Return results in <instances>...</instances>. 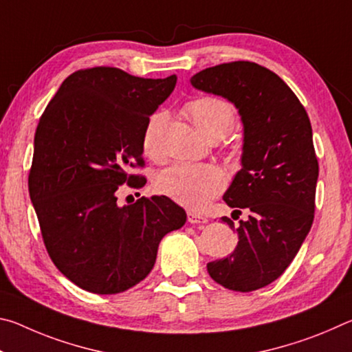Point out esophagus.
<instances>
[{
  "mask_svg": "<svg viewBox=\"0 0 352 352\" xmlns=\"http://www.w3.org/2000/svg\"><path fill=\"white\" fill-rule=\"evenodd\" d=\"M188 222L189 223H206L208 219L200 216V214L194 212V211H188Z\"/></svg>",
  "mask_w": 352,
  "mask_h": 352,
  "instance_id": "obj_1",
  "label": "esophagus"
}]
</instances>
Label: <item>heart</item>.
Wrapping results in <instances>:
<instances>
[{
    "mask_svg": "<svg viewBox=\"0 0 352 352\" xmlns=\"http://www.w3.org/2000/svg\"><path fill=\"white\" fill-rule=\"evenodd\" d=\"M184 111L206 138L214 133L225 136L234 127L233 109L222 99H195L186 105ZM163 122L164 113L158 111L153 113L146 124L144 135H142V148L151 157L158 153L160 130L163 127ZM155 186L158 192L168 195L177 204L189 210H201L223 189L225 175L214 164L177 163L160 172Z\"/></svg>",
    "mask_w": 352,
    "mask_h": 352,
    "instance_id": "heart-1",
    "label": "heart"
}]
</instances>
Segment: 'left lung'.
Here are the masks:
<instances>
[{"label":"left lung","instance_id":"1","mask_svg":"<svg viewBox=\"0 0 352 352\" xmlns=\"http://www.w3.org/2000/svg\"><path fill=\"white\" fill-rule=\"evenodd\" d=\"M190 85L233 104L243 127L242 168L223 200L250 216L236 228L234 252L208 262V273L230 290L265 287L290 265L314 222L318 162L311 121L287 83L258 63L206 68ZM222 220L234 228L233 220Z\"/></svg>","mask_w":352,"mask_h":352}]
</instances>
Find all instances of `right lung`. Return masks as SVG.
Instances as JSON below:
<instances>
[{
    "label": "right lung",
    "mask_w": 352,
    "mask_h": 352,
    "mask_svg": "<svg viewBox=\"0 0 352 352\" xmlns=\"http://www.w3.org/2000/svg\"><path fill=\"white\" fill-rule=\"evenodd\" d=\"M177 76L142 79L118 68L76 71L47 104L34 136L29 194L52 262L71 283L121 294L153 269L160 241L186 212L166 195L118 205L122 183L142 164L146 124L170 96Z\"/></svg>",
    "instance_id": "1"
}]
</instances>
